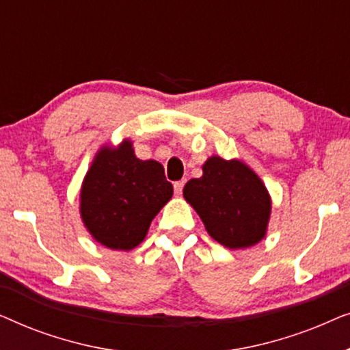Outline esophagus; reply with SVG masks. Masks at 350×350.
<instances>
[{"mask_svg":"<svg viewBox=\"0 0 350 350\" xmlns=\"http://www.w3.org/2000/svg\"><path fill=\"white\" fill-rule=\"evenodd\" d=\"M185 183H186V180H180V181H175L174 183V189H175V194H181L183 193V188H185Z\"/></svg>","mask_w":350,"mask_h":350,"instance_id":"esophagus-1","label":"esophagus"}]
</instances>
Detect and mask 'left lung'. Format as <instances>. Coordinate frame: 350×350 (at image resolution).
I'll return each mask as SVG.
<instances>
[{
    "instance_id": "8db88e82",
    "label": "left lung",
    "mask_w": 350,
    "mask_h": 350,
    "mask_svg": "<svg viewBox=\"0 0 350 350\" xmlns=\"http://www.w3.org/2000/svg\"><path fill=\"white\" fill-rule=\"evenodd\" d=\"M202 176L185 185L183 196L221 245L237 250L266 236L271 198L255 172L241 161L208 157Z\"/></svg>"
}]
</instances>
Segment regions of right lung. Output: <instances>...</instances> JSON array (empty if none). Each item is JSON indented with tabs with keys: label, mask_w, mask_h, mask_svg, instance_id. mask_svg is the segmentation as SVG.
Here are the masks:
<instances>
[{
	"label": "right lung",
	"mask_w": 350,
	"mask_h": 350,
	"mask_svg": "<svg viewBox=\"0 0 350 350\" xmlns=\"http://www.w3.org/2000/svg\"><path fill=\"white\" fill-rule=\"evenodd\" d=\"M174 186L157 161H142L132 142L103 146L85 174L79 212L95 241L111 250H132L146 237L152 218L169 202Z\"/></svg>",
	"instance_id": "obj_1"
}]
</instances>
